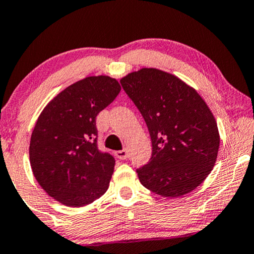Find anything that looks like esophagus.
Here are the masks:
<instances>
[{
  "label": "esophagus",
  "mask_w": 254,
  "mask_h": 254,
  "mask_svg": "<svg viewBox=\"0 0 254 254\" xmlns=\"http://www.w3.org/2000/svg\"><path fill=\"white\" fill-rule=\"evenodd\" d=\"M116 156H117V158H120V159H127V151L125 149L117 151Z\"/></svg>",
  "instance_id": "34e87169"
}]
</instances>
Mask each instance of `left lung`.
I'll use <instances>...</instances> for the list:
<instances>
[{
  "instance_id": "1",
  "label": "left lung",
  "mask_w": 254,
  "mask_h": 254,
  "mask_svg": "<svg viewBox=\"0 0 254 254\" xmlns=\"http://www.w3.org/2000/svg\"><path fill=\"white\" fill-rule=\"evenodd\" d=\"M145 121L152 143L139 182L163 197L194 190L212 171L219 132L212 112L193 88L162 70L144 68L121 79Z\"/></svg>"
}]
</instances>
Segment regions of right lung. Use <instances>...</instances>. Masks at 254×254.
Instances as JSON below:
<instances>
[{
    "instance_id": "right-lung-1",
    "label": "right lung",
    "mask_w": 254,
    "mask_h": 254,
    "mask_svg": "<svg viewBox=\"0 0 254 254\" xmlns=\"http://www.w3.org/2000/svg\"><path fill=\"white\" fill-rule=\"evenodd\" d=\"M120 91L115 78L86 77L60 92L38 117L31 169L42 189L66 206H84L108 190L115 158L98 149L96 117Z\"/></svg>"
}]
</instances>
